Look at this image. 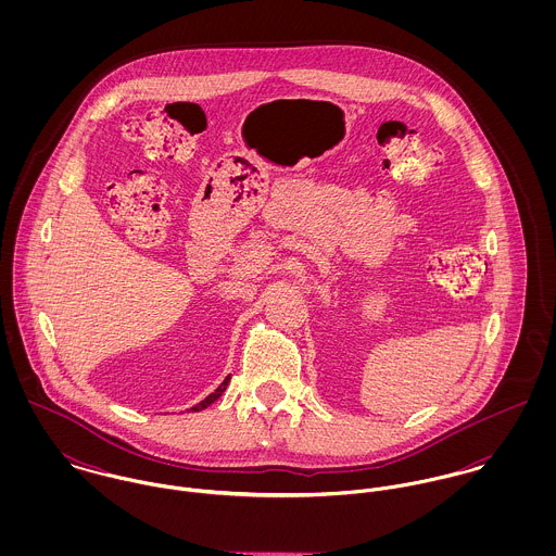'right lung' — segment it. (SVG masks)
I'll use <instances>...</instances> for the list:
<instances>
[{
  "mask_svg": "<svg viewBox=\"0 0 556 556\" xmlns=\"http://www.w3.org/2000/svg\"><path fill=\"white\" fill-rule=\"evenodd\" d=\"M227 383H229V379H225V381L218 386V390H216L214 394H210L205 400H201L199 404H194V406H192V410H203V408H207L212 402H216L218 397L223 396V392L227 390Z\"/></svg>",
  "mask_w": 556,
  "mask_h": 556,
  "instance_id": "add662e5",
  "label": "right lung"
}]
</instances>
